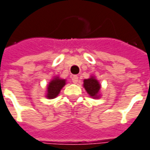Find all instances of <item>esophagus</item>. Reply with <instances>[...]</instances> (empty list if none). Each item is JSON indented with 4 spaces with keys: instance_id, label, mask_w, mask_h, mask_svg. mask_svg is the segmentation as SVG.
<instances>
[{
    "instance_id": "1",
    "label": "esophagus",
    "mask_w": 150,
    "mask_h": 150,
    "mask_svg": "<svg viewBox=\"0 0 150 150\" xmlns=\"http://www.w3.org/2000/svg\"><path fill=\"white\" fill-rule=\"evenodd\" d=\"M72 82L74 83H77L79 82V78L77 75H74V76H72Z\"/></svg>"
}]
</instances>
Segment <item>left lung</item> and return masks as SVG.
Masks as SVG:
<instances>
[{"instance_id": "obj_1", "label": "left lung", "mask_w": 150, "mask_h": 150, "mask_svg": "<svg viewBox=\"0 0 150 150\" xmlns=\"http://www.w3.org/2000/svg\"><path fill=\"white\" fill-rule=\"evenodd\" d=\"M83 87L89 94L90 97L93 98H99L100 85L98 80L96 79L94 76H91V78L86 79L83 80Z\"/></svg>"}]
</instances>
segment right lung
Here are the masks:
<instances>
[{
    "label": "right lung",
    "mask_w": 150,
    "mask_h": 150,
    "mask_svg": "<svg viewBox=\"0 0 150 150\" xmlns=\"http://www.w3.org/2000/svg\"><path fill=\"white\" fill-rule=\"evenodd\" d=\"M66 84V79H62L59 77L53 78L49 83L47 88V94L46 97L49 99H53L60 93L61 89Z\"/></svg>",
    "instance_id": "obj_1"
}]
</instances>
